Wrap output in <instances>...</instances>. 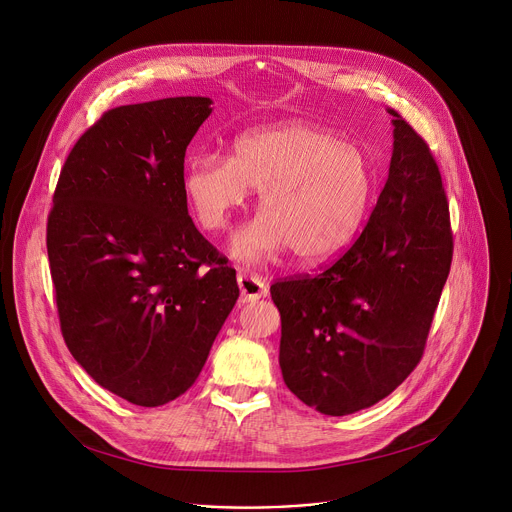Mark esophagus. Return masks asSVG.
I'll return each mask as SVG.
<instances>
[{
  "label": "esophagus",
  "instance_id": "1",
  "mask_svg": "<svg viewBox=\"0 0 512 512\" xmlns=\"http://www.w3.org/2000/svg\"><path fill=\"white\" fill-rule=\"evenodd\" d=\"M237 283H239V289H241V300L243 302H255V300L267 296V285L257 275H251L247 271H239Z\"/></svg>",
  "mask_w": 512,
  "mask_h": 512
}]
</instances>
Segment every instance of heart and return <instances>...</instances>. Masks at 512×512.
<instances>
[{
    "mask_svg": "<svg viewBox=\"0 0 512 512\" xmlns=\"http://www.w3.org/2000/svg\"><path fill=\"white\" fill-rule=\"evenodd\" d=\"M259 192V218L231 245L243 263H261L291 249L302 263L340 255L360 233L373 204L377 170L369 150L336 131L291 121L239 135L231 160L194 156L182 190L196 223L221 231L233 210Z\"/></svg>",
    "mask_w": 512,
    "mask_h": 512,
    "instance_id": "1",
    "label": "heart"
}]
</instances>
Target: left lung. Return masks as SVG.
<instances>
[{"mask_svg": "<svg viewBox=\"0 0 512 512\" xmlns=\"http://www.w3.org/2000/svg\"><path fill=\"white\" fill-rule=\"evenodd\" d=\"M389 178L354 243L316 275L279 279V367L324 415L367 409L417 367L446 285L450 206L425 139L395 111Z\"/></svg>", "mask_w": 512, "mask_h": 512, "instance_id": "obj_1", "label": "left lung"}]
</instances>
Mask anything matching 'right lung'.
Segmentation results:
<instances>
[{
	"label": "right lung",
	"instance_id": "add662e5",
	"mask_svg": "<svg viewBox=\"0 0 512 512\" xmlns=\"http://www.w3.org/2000/svg\"><path fill=\"white\" fill-rule=\"evenodd\" d=\"M208 97L115 107L70 150L46 247L62 338L107 391L158 407L198 379L239 285L194 227L184 156Z\"/></svg>",
	"mask_w": 512,
	"mask_h": 512
}]
</instances>
